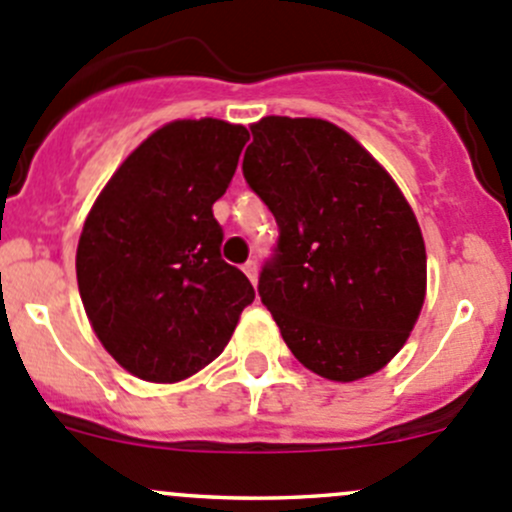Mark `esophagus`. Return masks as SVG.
Wrapping results in <instances>:
<instances>
[{
  "instance_id": "obj_1",
  "label": "esophagus",
  "mask_w": 512,
  "mask_h": 512,
  "mask_svg": "<svg viewBox=\"0 0 512 512\" xmlns=\"http://www.w3.org/2000/svg\"><path fill=\"white\" fill-rule=\"evenodd\" d=\"M242 270H245V275L250 277L252 285H257V262H255V260L245 262V267H242Z\"/></svg>"
}]
</instances>
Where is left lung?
Listing matches in <instances>:
<instances>
[{
  "instance_id": "1",
  "label": "left lung",
  "mask_w": 512,
  "mask_h": 512,
  "mask_svg": "<svg viewBox=\"0 0 512 512\" xmlns=\"http://www.w3.org/2000/svg\"><path fill=\"white\" fill-rule=\"evenodd\" d=\"M242 173L280 225L262 304L294 359L329 381L384 369L426 299L421 227L389 170L324 118L250 126Z\"/></svg>"
}]
</instances>
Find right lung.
Listing matches in <instances>:
<instances>
[{
    "label": "right lung",
    "mask_w": 512,
    "mask_h": 512,
    "mask_svg": "<svg viewBox=\"0 0 512 512\" xmlns=\"http://www.w3.org/2000/svg\"><path fill=\"white\" fill-rule=\"evenodd\" d=\"M250 133L220 118L153 131L108 178L86 215L76 280L108 354L143 381L175 384L218 359L255 299L220 257L213 203Z\"/></svg>",
    "instance_id": "right-lung-1"
}]
</instances>
